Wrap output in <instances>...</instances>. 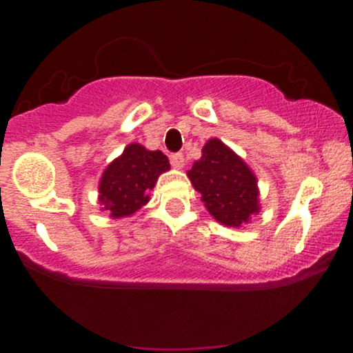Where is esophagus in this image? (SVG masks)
Here are the masks:
<instances>
[{"label":"esophagus","instance_id":"obj_1","mask_svg":"<svg viewBox=\"0 0 353 353\" xmlns=\"http://www.w3.org/2000/svg\"><path fill=\"white\" fill-rule=\"evenodd\" d=\"M171 163L176 169H182L185 165V159H184V154L182 152H176L171 156Z\"/></svg>","mask_w":353,"mask_h":353}]
</instances>
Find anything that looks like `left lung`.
Here are the masks:
<instances>
[{
	"label": "left lung",
	"instance_id": "left-lung-1",
	"mask_svg": "<svg viewBox=\"0 0 353 353\" xmlns=\"http://www.w3.org/2000/svg\"><path fill=\"white\" fill-rule=\"evenodd\" d=\"M188 177L209 214L225 228H242L261 210L257 177L239 154L212 137Z\"/></svg>",
	"mask_w": 353,
	"mask_h": 353
}]
</instances>
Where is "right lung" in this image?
Returning <instances> with one entry per match:
<instances>
[{"label": "right lung", "mask_w": 353, "mask_h": 353, "mask_svg": "<svg viewBox=\"0 0 353 353\" xmlns=\"http://www.w3.org/2000/svg\"><path fill=\"white\" fill-rule=\"evenodd\" d=\"M171 169L161 151H149L143 144H128L123 154L104 169L99 179V205L111 219L129 217L149 202V192L159 176Z\"/></svg>", "instance_id": "obj_1"}]
</instances>
